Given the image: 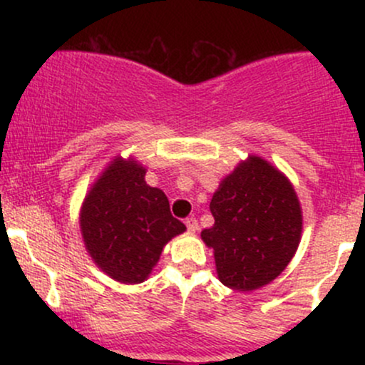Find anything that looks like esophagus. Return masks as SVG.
Wrapping results in <instances>:
<instances>
[{"label": "esophagus", "mask_w": 365, "mask_h": 365, "mask_svg": "<svg viewBox=\"0 0 365 365\" xmlns=\"http://www.w3.org/2000/svg\"><path fill=\"white\" fill-rule=\"evenodd\" d=\"M185 225H187L188 232H197V228H199V223H197L195 217H187Z\"/></svg>", "instance_id": "esophagus-1"}]
</instances>
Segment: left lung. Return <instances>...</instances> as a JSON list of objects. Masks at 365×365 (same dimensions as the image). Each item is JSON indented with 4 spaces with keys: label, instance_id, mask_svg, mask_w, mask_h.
Wrapping results in <instances>:
<instances>
[{
    "label": "left lung",
    "instance_id": "1",
    "mask_svg": "<svg viewBox=\"0 0 365 365\" xmlns=\"http://www.w3.org/2000/svg\"><path fill=\"white\" fill-rule=\"evenodd\" d=\"M215 225L200 237L215 250L221 283L238 292L261 288L292 261L302 233L295 190L269 163L252 156L212 195Z\"/></svg>",
    "mask_w": 365,
    "mask_h": 365
}]
</instances>
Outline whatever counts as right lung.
I'll use <instances>...</instances> for the list:
<instances>
[{"label": "right lung", "mask_w": 365, "mask_h": 365, "mask_svg": "<svg viewBox=\"0 0 365 365\" xmlns=\"http://www.w3.org/2000/svg\"><path fill=\"white\" fill-rule=\"evenodd\" d=\"M145 170L115 159L86 197L82 237L96 264L121 283H142L163 247L185 225L173 217L168 197L145 183Z\"/></svg>", "instance_id": "add662e5"}]
</instances>
